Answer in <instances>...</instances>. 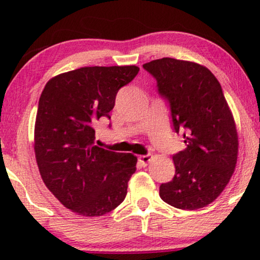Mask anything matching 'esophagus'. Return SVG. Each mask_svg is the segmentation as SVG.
<instances>
[{
    "label": "esophagus",
    "instance_id": "esophagus-1",
    "mask_svg": "<svg viewBox=\"0 0 260 260\" xmlns=\"http://www.w3.org/2000/svg\"><path fill=\"white\" fill-rule=\"evenodd\" d=\"M152 159V156L151 155H143V156H140V161L143 163L144 166H147L149 162H150Z\"/></svg>",
    "mask_w": 260,
    "mask_h": 260
}]
</instances>
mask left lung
<instances>
[{"label":"left lung","mask_w":260,"mask_h":260,"mask_svg":"<svg viewBox=\"0 0 260 260\" xmlns=\"http://www.w3.org/2000/svg\"><path fill=\"white\" fill-rule=\"evenodd\" d=\"M170 104L174 129L187 148L173 156L175 176L159 186V197L179 209L212 204L232 177L238 159L237 125L221 86L200 63L162 58L143 65Z\"/></svg>","instance_id":"obj_1"}]
</instances>
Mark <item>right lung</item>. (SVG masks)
Wrapping results in <instances>:
<instances>
[{"label":"right lung","instance_id":"1","mask_svg":"<svg viewBox=\"0 0 260 260\" xmlns=\"http://www.w3.org/2000/svg\"><path fill=\"white\" fill-rule=\"evenodd\" d=\"M129 66H92L53 77L39 101L34 151L46 187L66 208L101 216L125 199L137 157L94 145L93 124L110 118L118 90L137 76Z\"/></svg>","mask_w":260,"mask_h":260}]
</instances>
